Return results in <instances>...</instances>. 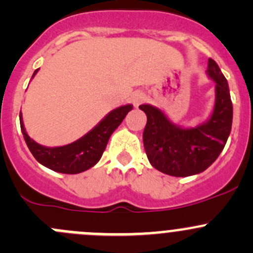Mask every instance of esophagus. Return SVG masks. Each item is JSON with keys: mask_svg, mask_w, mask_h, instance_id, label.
Returning <instances> with one entry per match:
<instances>
[{"mask_svg": "<svg viewBox=\"0 0 253 253\" xmlns=\"http://www.w3.org/2000/svg\"><path fill=\"white\" fill-rule=\"evenodd\" d=\"M145 100V94L143 91H134L132 94V103L134 106H139Z\"/></svg>", "mask_w": 253, "mask_h": 253, "instance_id": "obj_1", "label": "esophagus"}]
</instances>
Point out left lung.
Instances as JSON below:
<instances>
[{
    "mask_svg": "<svg viewBox=\"0 0 253 253\" xmlns=\"http://www.w3.org/2000/svg\"><path fill=\"white\" fill-rule=\"evenodd\" d=\"M208 76L215 82V105L206 124L181 128L164 112L152 105H141L147 115L143 144L150 164L176 177L200 174L211 167L225 147L233 124V103L226 78L216 62L208 60Z\"/></svg>",
    "mask_w": 253,
    "mask_h": 253,
    "instance_id": "obj_1",
    "label": "left lung"
}]
</instances>
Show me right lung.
<instances>
[{"instance_id":"1","label":"right lung","mask_w":253,"mask_h":253,"mask_svg":"<svg viewBox=\"0 0 253 253\" xmlns=\"http://www.w3.org/2000/svg\"><path fill=\"white\" fill-rule=\"evenodd\" d=\"M37 72L38 70L35 71L33 77L37 75ZM131 110L132 105L115 109L85 136L63 147L47 148L33 141L25 132L22 112H19L20 129L28 148L40 164L61 174H79L90 169L100 160L112 132L120 126Z\"/></svg>"}]
</instances>
